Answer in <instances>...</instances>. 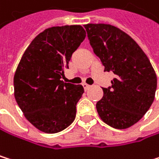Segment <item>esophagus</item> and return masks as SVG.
Wrapping results in <instances>:
<instances>
[{"instance_id":"34e87169","label":"esophagus","mask_w":159,"mask_h":159,"mask_svg":"<svg viewBox=\"0 0 159 159\" xmlns=\"http://www.w3.org/2000/svg\"><path fill=\"white\" fill-rule=\"evenodd\" d=\"M83 87H84L85 90H88V89L90 88V86H89V85H88V84H83Z\"/></svg>"}]
</instances>
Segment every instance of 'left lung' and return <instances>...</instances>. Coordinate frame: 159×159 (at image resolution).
<instances>
[{"label":"left lung","mask_w":159,"mask_h":159,"mask_svg":"<svg viewBox=\"0 0 159 159\" xmlns=\"http://www.w3.org/2000/svg\"><path fill=\"white\" fill-rule=\"evenodd\" d=\"M94 53L115 78L103 88L96 104L100 118L116 129L137 123L152 106L157 90V74L147 55L126 33L109 24L85 25Z\"/></svg>","instance_id":"8db88e82"}]
</instances>
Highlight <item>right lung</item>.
<instances>
[{
	"label": "right lung",
	"mask_w": 159,
	"mask_h": 159,
	"mask_svg": "<svg viewBox=\"0 0 159 159\" xmlns=\"http://www.w3.org/2000/svg\"><path fill=\"white\" fill-rule=\"evenodd\" d=\"M85 38L81 25L48 28L33 39L19 63L15 99L25 118L42 132H60L75 119L84 88L60 78Z\"/></svg>",
	"instance_id": "1"
}]
</instances>
